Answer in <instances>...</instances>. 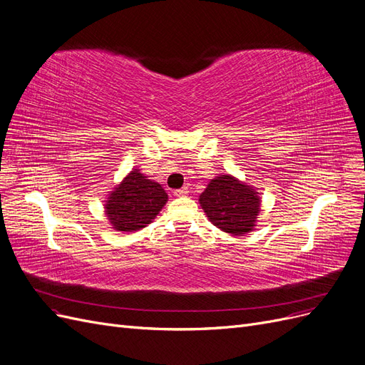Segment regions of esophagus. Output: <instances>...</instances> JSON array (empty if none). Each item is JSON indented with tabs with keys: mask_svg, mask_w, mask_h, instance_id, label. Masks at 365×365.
I'll use <instances>...</instances> for the list:
<instances>
[{
	"mask_svg": "<svg viewBox=\"0 0 365 365\" xmlns=\"http://www.w3.org/2000/svg\"><path fill=\"white\" fill-rule=\"evenodd\" d=\"M187 193H189V189H187V187H182V189H178V190L173 192L175 196H184V195H187Z\"/></svg>",
	"mask_w": 365,
	"mask_h": 365,
	"instance_id": "34e87169",
	"label": "esophagus"
}]
</instances>
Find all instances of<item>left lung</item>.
Masks as SVG:
<instances>
[{
    "instance_id": "left-lung-1",
    "label": "left lung",
    "mask_w": 365,
    "mask_h": 365,
    "mask_svg": "<svg viewBox=\"0 0 365 365\" xmlns=\"http://www.w3.org/2000/svg\"><path fill=\"white\" fill-rule=\"evenodd\" d=\"M200 204L210 222L233 236L250 233L260 212L259 193L231 175H219L210 181Z\"/></svg>"
}]
</instances>
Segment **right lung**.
<instances>
[{"instance_id":"obj_1","label":"right lung","mask_w":365,"mask_h":365,"mask_svg":"<svg viewBox=\"0 0 365 365\" xmlns=\"http://www.w3.org/2000/svg\"><path fill=\"white\" fill-rule=\"evenodd\" d=\"M165 202L168 193L161 184L149 180L138 169H132L109 193L105 213L114 230L134 233L150 224Z\"/></svg>"}]
</instances>
